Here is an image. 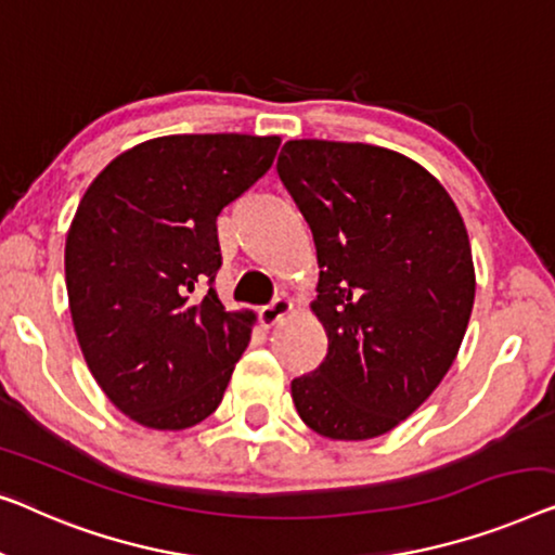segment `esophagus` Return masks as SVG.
I'll return each instance as SVG.
<instances>
[{
  "instance_id": "obj_1",
  "label": "esophagus",
  "mask_w": 555,
  "mask_h": 555,
  "mask_svg": "<svg viewBox=\"0 0 555 555\" xmlns=\"http://www.w3.org/2000/svg\"><path fill=\"white\" fill-rule=\"evenodd\" d=\"M292 309H294L292 299H286V296H276L274 301L267 304V307H261V311H259L261 324L263 326H274V324H279V319H284Z\"/></svg>"
}]
</instances>
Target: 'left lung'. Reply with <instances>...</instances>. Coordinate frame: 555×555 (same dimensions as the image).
<instances>
[{"mask_svg":"<svg viewBox=\"0 0 555 555\" xmlns=\"http://www.w3.org/2000/svg\"><path fill=\"white\" fill-rule=\"evenodd\" d=\"M281 183L307 218L330 349L292 382L296 412L332 440L392 430L435 392L463 345L475 269L463 216L420 163L387 147L288 140Z\"/></svg>","mask_w":555,"mask_h":555,"instance_id":"left-lung-1","label":"left lung"}]
</instances>
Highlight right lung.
I'll list each match as a JSON object with an SVG mask.
<instances>
[{"label": "right lung", "mask_w": 555, "mask_h": 555, "mask_svg": "<svg viewBox=\"0 0 555 555\" xmlns=\"http://www.w3.org/2000/svg\"><path fill=\"white\" fill-rule=\"evenodd\" d=\"M279 145L241 132L153 138L85 191L65 244L69 314L92 377L138 425L185 430L221 404L256 317L218 299L216 218Z\"/></svg>", "instance_id": "add662e5"}]
</instances>
